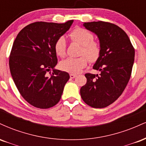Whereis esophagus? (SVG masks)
Returning <instances> with one entry per match:
<instances>
[{
  "instance_id": "esophagus-1",
  "label": "esophagus",
  "mask_w": 146,
  "mask_h": 146,
  "mask_svg": "<svg viewBox=\"0 0 146 146\" xmlns=\"http://www.w3.org/2000/svg\"><path fill=\"white\" fill-rule=\"evenodd\" d=\"M76 76H77L76 75H74V74H70V78H71V79L75 78V77H76Z\"/></svg>"
}]
</instances>
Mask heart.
I'll list each match as a JSON object with an SVG mask.
<instances>
[{
	"label": "heart",
	"instance_id": "obj_1",
	"mask_svg": "<svg viewBox=\"0 0 146 146\" xmlns=\"http://www.w3.org/2000/svg\"><path fill=\"white\" fill-rule=\"evenodd\" d=\"M71 40L81 45L80 55H84L90 62H95L101 55V46L98 42L94 41L93 33L83 28L78 27L71 31L69 35ZM66 42L64 37L61 36L57 39L54 44V49L57 56L64 57L66 55ZM86 57V58H87ZM86 57L68 58L60 62L59 66L62 71L68 72L71 74L80 73L81 70L87 65Z\"/></svg>",
	"mask_w": 146,
	"mask_h": 146
}]
</instances>
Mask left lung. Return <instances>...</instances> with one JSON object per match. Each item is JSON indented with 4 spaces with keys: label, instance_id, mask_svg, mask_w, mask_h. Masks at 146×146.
<instances>
[{
    "label": "left lung",
    "instance_id": "left-lung-1",
    "mask_svg": "<svg viewBox=\"0 0 146 146\" xmlns=\"http://www.w3.org/2000/svg\"><path fill=\"white\" fill-rule=\"evenodd\" d=\"M98 36L101 55L93 65L100 74L86 73V84L80 89L83 101L102 108L119 98L128 84L135 60V49L128 35L117 25L106 22L84 23Z\"/></svg>",
    "mask_w": 146,
    "mask_h": 146
}]
</instances>
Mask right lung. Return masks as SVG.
Listing matches in <instances>:
<instances>
[{"instance_id":"add662e5","label":"right lung","mask_w":146,"mask_h":146,"mask_svg":"<svg viewBox=\"0 0 146 146\" xmlns=\"http://www.w3.org/2000/svg\"><path fill=\"white\" fill-rule=\"evenodd\" d=\"M73 21L59 24L36 22L18 33L9 57L11 77L23 98L38 108L58 103L69 74L56 69L54 44L71 27ZM52 69V73L47 71Z\"/></svg>"}]
</instances>
